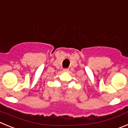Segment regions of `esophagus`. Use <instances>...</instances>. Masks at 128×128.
Listing matches in <instances>:
<instances>
[{
    "mask_svg": "<svg viewBox=\"0 0 128 128\" xmlns=\"http://www.w3.org/2000/svg\"><path fill=\"white\" fill-rule=\"evenodd\" d=\"M63 71H64V72H68L69 69H64V70H63Z\"/></svg>",
    "mask_w": 128,
    "mask_h": 128,
    "instance_id": "34e87169",
    "label": "esophagus"
}]
</instances>
